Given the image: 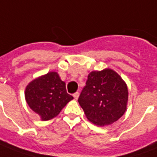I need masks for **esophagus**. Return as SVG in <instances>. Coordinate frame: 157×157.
Masks as SVG:
<instances>
[{"label":"esophagus","mask_w":157,"mask_h":157,"mask_svg":"<svg viewBox=\"0 0 157 157\" xmlns=\"http://www.w3.org/2000/svg\"><path fill=\"white\" fill-rule=\"evenodd\" d=\"M79 95H80V94H79V92H75V93L73 94V96H74V98H75V100H77L79 97Z\"/></svg>","instance_id":"esophagus-1"}]
</instances>
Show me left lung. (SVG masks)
<instances>
[{
	"mask_svg": "<svg viewBox=\"0 0 157 157\" xmlns=\"http://www.w3.org/2000/svg\"><path fill=\"white\" fill-rule=\"evenodd\" d=\"M128 101V89L120 75L109 68L95 71L78 98L88 120L104 126L120 119L125 113Z\"/></svg>",
	"mask_w": 157,
	"mask_h": 157,
	"instance_id": "8db88e82",
	"label": "left lung"
}]
</instances>
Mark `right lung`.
<instances>
[{"label":"right lung","mask_w":157,"mask_h":157,"mask_svg":"<svg viewBox=\"0 0 157 157\" xmlns=\"http://www.w3.org/2000/svg\"><path fill=\"white\" fill-rule=\"evenodd\" d=\"M25 97L30 108L42 121L56 117L73 99V96L67 92L66 83L55 71L31 81L25 87Z\"/></svg>","instance_id":"1"}]
</instances>
